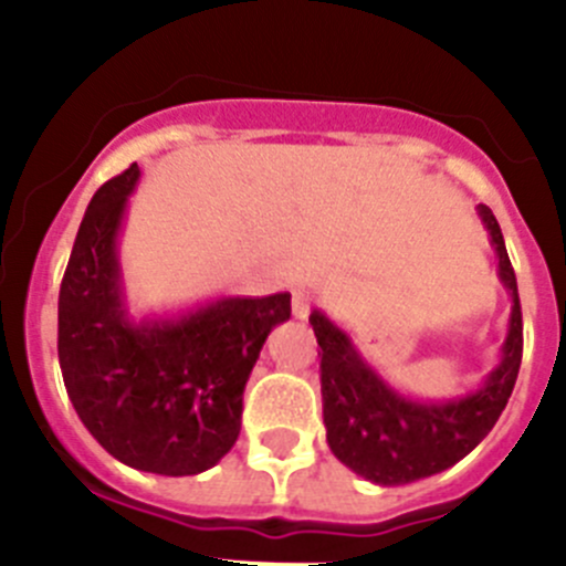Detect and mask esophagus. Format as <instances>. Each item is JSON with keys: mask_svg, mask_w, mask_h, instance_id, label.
Wrapping results in <instances>:
<instances>
[{"mask_svg": "<svg viewBox=\"0 0 566 566\" xmlns=\"http://www.w3.org/2000/svg\"><path fill=\"white\" fill-rule=\"evenodd\" d=\"M310 293H304V290H295L293 293V317L295 319H306V315H310Z\"/></svg>", "mask_w": 566, "mask_h": 566, "instance_id": "1", "label": "esophagus"}]
</instances>
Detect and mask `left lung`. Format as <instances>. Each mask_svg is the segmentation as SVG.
<instances>
[{
	"label": "left lung",
	"mask_w": 566,
	"mask_h": 566,
	"mask_svg": "<svg viewBox=\"0 0 566 566\" xmlns=\"http://www.w3.org/2000/svg\"><path fill=\"white\" fill-rule=\"evenodd\" d=\"M476 210L499 256V279L512 298L499 364L479 389L441 402L405 397L364 361L339 325L317 310L310 315L319 345L325 441L336 460L367 482L394 488L452 468L484 441L515 389L523 356L517 279L493 210L488 205H479Z\"/></svg>",
	"instance_id": "left-lung-1"
}]
</instances>
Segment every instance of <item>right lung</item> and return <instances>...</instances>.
Returning a JSON list of instances; mask_svg holds the SVG:
<instances>
[{"label":"right lung","mask_w":566,"mask_h":566,"mask_svg":"<svg viewBox=\"0 0 566 566\" xmlns=\"http://www.w3.org/2000/svg\"><path fill=\"white\" fill-rule=\"evenodd\" d=\"M139 175L134 164L90 199L60 287L56 350L78 419L114 460L193 476L235 447L243 389L268 334L290 319V293L136 319L117 247Z\"/></svg>","instance_id":"obj_1"}]
</instances>
